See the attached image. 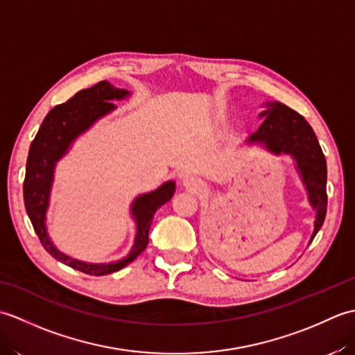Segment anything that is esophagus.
Returning <instances> with one entry per match:
<instances>
[{
  "instance_id": "esophagus-1",
  "label": "esophagus",
  "mask_w": 355,
  "mask_h": 355,
  "mask_svg": "<svg viewBox=\"0 0 355 355\" xmlns=\"http://www.w3.org/2000/svg\"><path fill=\"white\" fill-rule=\"evenodd\" d=\"M183 186L189 191H197L198 189V182L193 177H186L183 180Z\"/></svg>"
}]
</instances>
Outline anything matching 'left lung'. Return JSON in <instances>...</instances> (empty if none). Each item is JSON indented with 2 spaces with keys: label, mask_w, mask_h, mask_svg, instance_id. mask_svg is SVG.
<instances>
[{
  "label": "left lung",
  "mask_w": 355,
  "mask_h": 355,
  "mask_svg": "<svg viewBox=\"0 0 355 355\" xmlns=\"http://www.w3.org/2000/svg\"><path fill=\"white\" fill-rule=\"evenodd\" d=\"M258 131L248 141L263 143L276 154H291L297 162V169L310 195V202L315 209V221L311 241L318 235L327 215V160L322 153L318 137L304 116L281 102L268 103V110Z\"/></svg>",
  "instance_id": "8db88e82"
}]
</instances>
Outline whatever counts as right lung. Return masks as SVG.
<instances>
[{
	"mask_svg": "<svg viewBox=\"0 0 355 355\" xmlns=\"http://www.w3.org/2000/svg\"><path fill=\"white\" fill-rule=\"evenodd\" d=\"M126 96V89L114 88L108 80L97 82L92 88L80 89L71 99L65 103L56 105L55 108L49 111L32 145H30L27 157L24 189H22L24 191V205L42 247L59 262L92 276L114 273V271L123 268L126 263L137 258L148 245V233L157 209H160L164 202H168L172 198L173 192H175V184H173V182H169L158 187L157 191L141 195L134 201L132 215L137 221V236H135L131 253L123 261H119L116 263L80 262L58 252L55 245L50 243L44 223L45 210L49 206V193L55 163L65 154L70 143L79 134L84 132L97 119L105 116L116 107L110 101L123 99Z\"/></svg>",
	"mask_w": 355,
	"mask_h": 355,
	"instance_id": "right-lung-1",
	"label": "right lung"
}]
</instances>
